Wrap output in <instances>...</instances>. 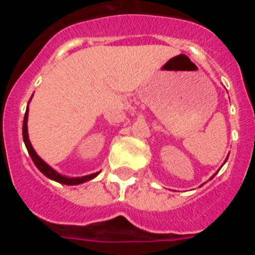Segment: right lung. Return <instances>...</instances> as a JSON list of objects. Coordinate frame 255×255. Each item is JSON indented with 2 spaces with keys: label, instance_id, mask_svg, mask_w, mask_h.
Wrapping results in <instances>:
<instances>
[{
  "label": "right lung",
  "instance_id": "1",
  "mask_svg": "<svg viewBox=\"0 0 255 255\" xmlns=\"http://www.w3.org/2000/svg\"><path fill=\"white\" fill-rule=\"evenodd\" d=\"M28 114H29V108L26 107L25 116H24V121H22V138H24V143H25V147L28 149V153L30 154L31 159L34 162V164L37 166L38 170L43 173L44 176H47L48 179L53 180V181H57L60 184H65V185H79V184H83L85 181H89V180L94 179V177L98 175L100 172L91 173V175H87V176L82 177H67L58 173L57 171H55L51 166L46 163L43 159L40 158L39 155L37 154V152L34 150V148L31 147L30 140H29V135H28Z\"/></svg>",
  "mask_w": 255,
  "mask_h": 255
}]
</instances>
